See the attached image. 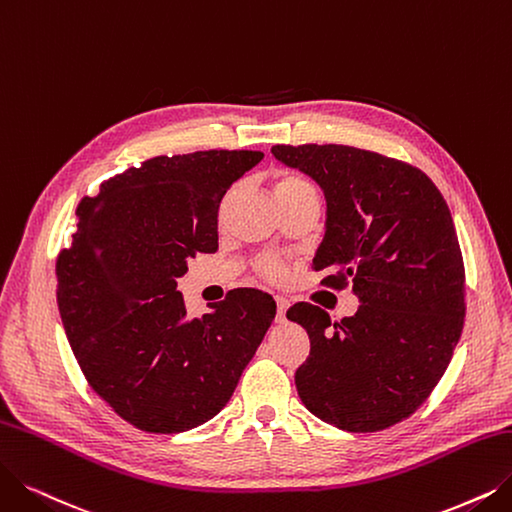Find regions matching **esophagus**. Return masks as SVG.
I'll return each mask as SVG.
<instances>
[{"label": "esophagus", "mask_w": 512, "mask_h": 512, "mask_svg": "<svg viewBox=\"0 0 512 512\" xmlns=\"http://www.w3.org/2000/svg\"><path fill=\"white\" fill-rule=\"evenodd\" d=\"M275 302H277V321L281 323V321H285V311H288L290 302L285 300V298H281V296H277V298H275Z\"/></svg>", "instance_id": "obj_1"}]
</instances>
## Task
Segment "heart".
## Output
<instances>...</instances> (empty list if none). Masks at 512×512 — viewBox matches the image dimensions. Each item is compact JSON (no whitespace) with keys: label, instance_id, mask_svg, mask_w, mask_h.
<instances>
[{"label":"heart","instance_id":"heart-1","mask_svg":"<svg viewBox=\"0 0 512 512\" xmlns=\"http://www.w3.org/2000/svg\"><path fill=\"white\" fill-rule=\"evenodd\" d=\"M304 191H315L309 182L294 176V174H283L275 180V197H290V195H296V193H304ZM258 273L262 277H267L271 281H277L283 277L285 269L283 264L275 258H264L258 262Z\"/></svg>","mask_w":512,"mask_h":512}]
</instances>
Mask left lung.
I'll list each match as a JSON object with an SVG mask.
<instances>
[{
	"label": "left lung",
	"instance_id": "8db88e82",
	"mask_svg": "<svg viewBox=\"0 0 512 512\" xmlns=\"http://www.w3.org/2000/svg\"><path fill=\"white\" fill-rule=\"evenodd\" d=\"M327 203L313 258L321 281L353 285L361 306L332 323L309 302L288 319L311 338L296 370L306 410L349 433L410 418L445 374L464 325V262L439 189L410 163L346 145H275Z\"/></svg>",
	"mask_w": 512,
	"mask_h": 512
}]
</instances>
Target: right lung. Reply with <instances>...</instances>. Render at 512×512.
I'll return each mask as SVG.
<instances>
[{"label":"right lung","instance_id":"1","mask_svg":"<svg viewBox=\"0 0 512 512\" xmlns=\"http://www.w3.org/2000/svg\"><path fill=\"white\" fill-rule=\"evenodd\" d=\"M260 151L159 155L75 210L56 260L58 311L88 384L147 433H182L231 399L275 319L273 296L239 288L187 317L176 279L218 250V208Z\"/></svg>","mask_w":512,"mask_h":512}]
</instances>
